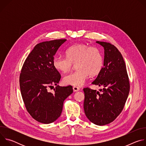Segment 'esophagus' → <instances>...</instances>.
Wrapping results in <instances>:
<instances>
[{
    "mask_svg": "<svg viewBox=\"0 0 146 146\" xmlns=\"http://www.w3.org/2000/svg\"><path fill=\"white\" fill-rule=\"evenodd\" d=\"M73 91H74V92H77V91H79L80 89L78 88V87H73Z\"/></svg>",
    "mask_w": 146,
    "mask_h": 146,
    "instance_id": "1",
    "label": "esophagus"
}]
</instances>
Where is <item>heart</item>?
Listing matches in <instances>:
<instances>
[{"label": "heart", "mask_w": 146, "mask_h": 146, "mask_svg": "<svg viewBox=\"0 0 146 146\" xmlns=\"http://www.w3.org/2000/svg\"><path fill=\"white\" fill-rule=\"evenodd\" d=\"M66 55H57L52 62L54 68L62 73L69 72L73 64H76V70L64 77L65 84L81 87L85 84L89 74L96 76L103 68V56L100 50L96 47L76 44L66 50Z\"/></svg>", "instance_id": "1"}]
</instances>
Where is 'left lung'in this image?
Wrapping results in <instances>:
<instances>
[{
  "label": "left lung",
  "instance_id": "left-lung-1",
  "mask_svg": "<svg viewBox=\"0 0 146 146\" xmlns=\"http://www.w3.org/2000/svg\"><path fill=\"white\" fill-rule=\"evenodd\" d=\"M105 50L103 68L92 82L102 86L99 91L84 88V109L88 119L97 125L113 122L121 113L128 98L130 86L123 57L113 44L97 41Z\"/></svg>",
  "mask_w": 146,
  "mask_h": 146
}]
</instances>
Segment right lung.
Listing matches in <instances>:
<instances>
[{
    "label": "right lung",
    "mask_w": 146,
    "mask_h": 146,
    "mask_svg": "<svg viewBox=\"0 0 146 146\" xmlns=\"http://www.w3.org/2000/svg\"><path fill=\"white\" fill-rule=\"evenodd\" d=\"M66 39L41 42L35 46L23 66L19 86L25 108L37 121L50 123L60 115L64 100L73 93L72 86L58 85L60 74L53 66V59L59 47ZM56 86L54 92L48 87Z\"/></svg>",
    "instance_id": "right-lung-1"
}]
</instances>
